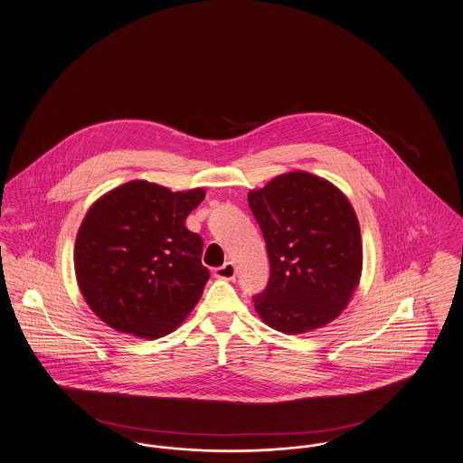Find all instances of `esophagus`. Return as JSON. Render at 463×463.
Here are the masks:
<instances>
[{"instance_id":"esophagus-1","label":"esophagus","mask_w":463,"mask_h":463,"mask_svg":"<svg viewBox=\"0 0 463 463\" xmlns=\"http://www.w3.org/2000/svg\"><path fill=\"white\" fill-rule=\"evenodd\" d=\"M214 277L222 280H233L235 279V265L232 261H226L222 267L214 269Z\"/></svg>"}]
</instances>
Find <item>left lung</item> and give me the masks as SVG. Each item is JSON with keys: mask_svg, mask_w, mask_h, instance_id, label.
Listing matches in <instances>:
<instances>
[{"mask_svg": "<svg viewBox=\"0 0 463 463\" xmlns=\"http://www.w3.org/2000/svg\"><path fill=\"white\" fill-rule=\"evenodd\" d=\"M247 200L269 260L268 288L254 298L258 316L286 335L333 322L363 273L361 226L350 200L305 171L280 174Z\"/></svg>", "mask_w": 463, "mask_h": 463, "instance_id": "1", "label": "left lung"}]
</instances>
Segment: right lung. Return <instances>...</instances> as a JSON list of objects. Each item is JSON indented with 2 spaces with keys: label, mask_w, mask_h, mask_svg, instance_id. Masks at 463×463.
<instances>
[{
  "label": "right lung",
  "mask_w": 463,
  "mask_h": 463,
  "mask_svg": "<svg viewBox=\"0 0 463 463\" xmlns=\"http://www.w3.org/2000/svg\"><path fill=\"white\" fill-rule=\"evenodd\" d=\"M203 196V188L171 192L136 179L90 205L74 242V273L87 305L111 329L155 340L195 308L209 269L202 237L184 222Z\"/></svg>",
  "instance_id": "add662e5"
}]
</instances>
